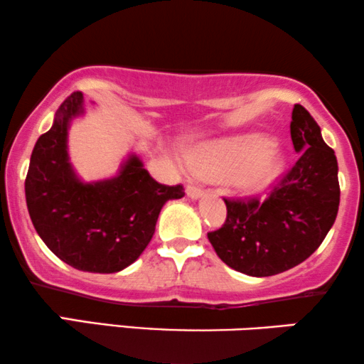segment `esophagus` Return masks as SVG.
Returning <instances> with one entry per match:
<instances>
[{"mask_svg":"<svg viewBox=\"0 0 364 364\" xmlns=\"http://www.w3.org/2000/svg\"><path fill=\"white\" fill-rule=\"evenodd\" d=\"M186 192H187V196L191 197V199H193V200L200 199V197L204 196V191H202L199 186H196V183H188L187 188H186Z\"/></svg>","mask_w":364,"mask_h":364,"instance_id":"obj_1","label":"esophagus"}]
</instances>
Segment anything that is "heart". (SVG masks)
I'll return each mask as SVG.
<instances>
[{
    "label": "heart",
    "mask_w": 364,
    "mask_h": 364,
    "mask_svg": "<svg viewBox=\"0 0 364 364\" xmlns=\"http://www.w3.org/2000/svg\"><path fill=\"white\" fill-rule=\"evenodd\" d=\"M188 162L200 176H228L244 193H257L271 187L284 171V157L272 149L267 136L251 134L205 144L191 150Z\"/></svg>",
    "instance_id": "obj_1"
}]
</instances>
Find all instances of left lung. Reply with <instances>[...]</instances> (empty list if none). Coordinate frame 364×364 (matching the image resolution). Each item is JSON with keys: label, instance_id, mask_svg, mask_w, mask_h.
Listing matches in <instances>:
<instances>
[{"label": "left lung", "instance_id": "8db88e82", "mask_svg": "<svg viewBox=\"0 0 364 364\" xmlns=\"http://www.w3.org/2000/svg\"><path fill=\"white\" fill-rule=\"evenodd\" d=\"M291 139L299 154L264 202L224 199L228 219L207 234L229 267L254 277L274 276L306 261L333 228L339 207L338 160L303 105H294Z\"/></svg>", "mask_w": 364, "mask_h": 364}]
</instances>
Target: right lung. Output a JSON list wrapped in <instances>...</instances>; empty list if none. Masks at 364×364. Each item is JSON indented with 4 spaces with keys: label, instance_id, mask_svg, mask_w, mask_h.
Here are the masks:
<instances>
[{
    "label": "right lung",
    "instance_id": "1",
    "mask_svg": "<svg viewBox=\"0 0 364 364\" xmlns=\"http://www.w3.org/2000/svg\"><path fill=\"white\" fill-rule=\"evenodd\" d=\"M75 92L55 113L51 129L36 140L25 181L31 223L46 247L78 271L112 274L145 251L164 204L186 196L182 186L150 177L136 155L119 176L82 182L68 159L70 122L83 115Z\"/></svg>",
    "mask_w": 364,
    "mask_h": 364
}]
</instances>
